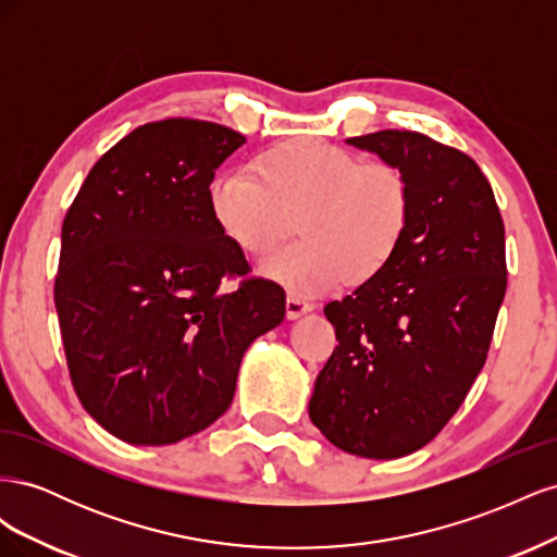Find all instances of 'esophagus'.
<instances>
[{"label": "esophagus", "instance_id": "esophagus-1", "mask_svg": "<svg viewBox=\"0 0 557 557\" xmlns=\"http://www.w3.org/2000/svg\"><path fill=\"white\" fill-rule=\"evenodd\" d=\"M285 311H288V318H299L301 313L311 311V301H307L301 295H288L285 299Z\"/></svg>", "mask_w": 557, "mask_h": 557}]
</instances>
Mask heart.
Here are the masks:
<instances>
[{"instance_id":"obj_1","label":"heart","mask_w":557,"mask_h":557,"mask_svg":"<svg viewBox=\"0 0 557 557\" xmlns=\"http://www.w3.org/2000/svg\"><path fill=\"white\" fill-rule=\"evenodd\" d=\"M252 172L213 178V218L250 258L272 252L297 221L305 239L262 264L267 276L295 293L332 290L348 274L369 281L407 237L411 185L391 162H364L334 144L295 139L260 153Z\"/></svg>"}]
</instances>
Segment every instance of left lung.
I'll list each match as a JSON object with an SVG mask.
<instances>
[{
	"label": "left lung",
	"instance_id": "left-lung-1",
	"mask_svg": "<svg viewBox=\"0 0 557 557\" xmlns=\"http://www.w3.org/2000/svg\"><path fill=\"white\" fill-rule=\"evenodd\" d=\"M348 144L399 166L413 209L391 264L325 307L339 344L315 379L309 416L342 450L391 460L444 430L485 364L507 293L504 223L491 183L462 150L411 129Z\"/></svg>",
	"mask_w": 557,
	"mask_h": 557
}]
</instances>
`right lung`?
I'll return each instance as SVG.
<instances>
[{"label": "right lung", "instance_id": "add662e5", "mask_svg": "<svg viewBox=\"0 0 557 557\" xmlns=\"http://www.w3.org/2000/svg\"><path fill=\"white\" fill-rule=\"evenodd\" d=\"M244 141L195 117L139 125L64 215L53 295L66 367L117 440L164 446L207 430L232 404L246 348L285 315L281 285L248 276L211 211L213 174Z\"/></svg>", "mask_w": 557, "mask_h": 557}]
</instances>
